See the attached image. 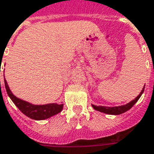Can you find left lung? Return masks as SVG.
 Segmentation results:
<instances>
[{
	"label": "left lung",
	"instance_id": "obj_1",
	"mask_svg": "<svg viewBox=\"0 0 154 154\" xmlns=\"http://www.w3.org/2000/svg\"><path fill=\"white\" fill-rule=\"evenodd\" d=\"M145 85L143 90L141 91L140 94L137 96L135 99H133V101H131L130 103H127L125 105H122V106H118V107H104V106H95V105H92V107L97 111H99L104 113H107V114H111V115H119L122 114L123 112H125L128 110H129L131 107H133L135 103H137V100L140 98V97L143 94V92L144 91Z\"/></svg>",
	"mask_w": 154,
	"mask_h": 154
}]
</instances>
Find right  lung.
Returning <instances> with one entry per match:
<instances>
[{
  "label": "right lung",
  "instance_id": "1",
  "mask_svg": "<svg viewBox=\"0 0 154 154\" xmlns=\"http://www.w3.org/2000/svg\"><path fill=\"white\" fill-rule=\"evenodd\" d=\"M5 82V87L7 94L10 97L11 101L15 103L19 110L22 113H24L28 118L34 119V120H44L59 113L63 108V104H57V103H48L45 105H34L32 103H27L26 101L20 99L16 96L12 94L11 91L10 90L9 86L6 82V79Z\"/></svg>",
  "mask_w": 154,
  "mask_h": 154
}]
</instances>
